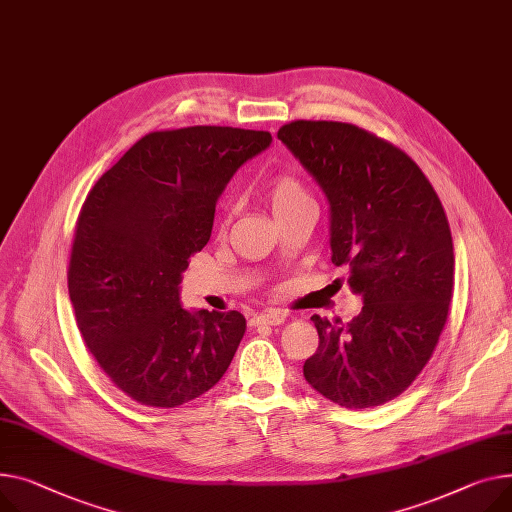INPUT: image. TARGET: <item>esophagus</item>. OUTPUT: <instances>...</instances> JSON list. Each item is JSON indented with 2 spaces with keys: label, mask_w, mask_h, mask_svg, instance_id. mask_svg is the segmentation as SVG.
<instances>
[{
  "label": "esophagus",
  "mask_w": 512,
  "mask_h": 512,
  "mask_svg": "<svg viewBox=\"0 0 512 512\" xmlns=\"http://www.w3.org/2000/svg\"><path fill=\"white\" fill-rule=\"evenodd\" d=\"M286 317L280 313H259V315H251L249 317V325L251 327H261V325H280Z\"/></svg>",
  "instance_id": "1"
}]
</instances>
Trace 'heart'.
Returning <instances> with one entry per match:
<instances>
[{
  "label": "heart",
  "mask_w": 512,
  "mask_h": 512,
  "mask_svg": "<svg viewBox=\"0 0 512 512\" xmlns=\"http://www.w3.org/2000/svg\"><path fill=\"white\" fill-rule=\"evenodd\" d=\"M263 201L269 208L271 216L276 218V222H282L284 218L292 216L294 212L306 206H313L311 195L306 193V189L294 177H288V175H278L267 183V187L263 189ZM228 224H230V214H226L220 224L222 234L226 232Z\"/></svg>",
  "instance_id": "b5f03b06"
}]
</instances>
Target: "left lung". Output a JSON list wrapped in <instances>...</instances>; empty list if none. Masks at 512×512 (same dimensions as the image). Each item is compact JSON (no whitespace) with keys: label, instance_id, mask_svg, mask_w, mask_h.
<instances>
[{"label":"left lung","instance_id":"obj_1","mask_svg":"<svg viewBox=\"0 0 512 512\" xmlns=\"http://www.w3.org/2000/svg\"><path fill=\"white\" fill-rule=\"evenodd\" d=\"M278 140L327 195L331 261L364 298L348 325L313 315L319 346L304 379L350 410L383 405L416 381L445 329L455 284L447 214L420 166L358 125L296 119Z\"/></svg>","mask_w":512,"mask_h":512}]
</instances>
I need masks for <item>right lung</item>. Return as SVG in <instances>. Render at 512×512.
<instances>
[{
  "mask_svg": "<svg viewBox=\"0 0 512 512\" xmlns=\"http://www.w3.org/2000/svg\"><path fill=\"white\" fill-rule=\"evenodd\" d=\"M269 142V131L220 125L152 131L86 195L67 290L90 354L133 401L179 407L230 366L245 317L185 311L179 282L210 241L226 183Z\"/></svg>",
  "mask_w": 512,
  "mask_h": 512,
  "instance_id": "right-lung-1",
  "label": "right lung"
}]
</instances>
